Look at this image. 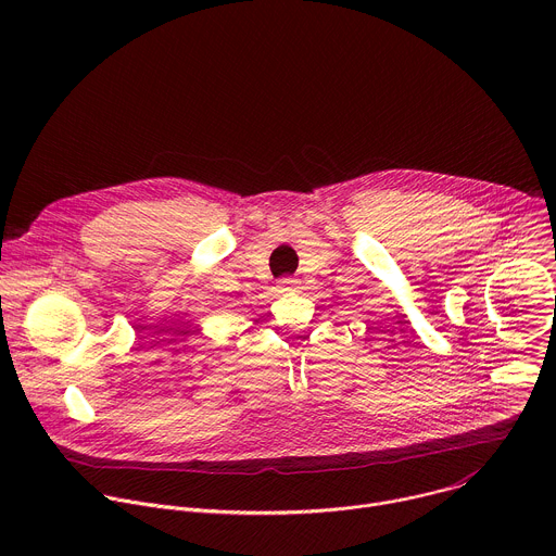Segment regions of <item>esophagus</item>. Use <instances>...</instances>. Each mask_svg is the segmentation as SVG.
<instances>
[{
	"label": "esophagus",
	"instance_id": "esophagus-1",
	"mask_svg": "<svg viewBox=\"0 0 556 556\" xmlns=\"http://www.w3.org/2000/svg\"><path fill=\"white\" fill-rule=\"evenodd\" d=\"M279 288L286 290V292H290V290H296V288H299V281H296L294 277H283V279L279 281Z\"/></svg>",
	"mask_w": 556,
	"mask_h": 556
}]
</instances>
